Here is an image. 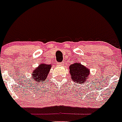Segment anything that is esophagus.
Masks as SVG:
<instances>
[{
	"label": "esophagus",
	"mask_w": 122,
	"mask_h": 122,
	"mask_svg": "<svg viewBox=\"0 0 122 122\" xmlns=\"http://www.w3.org/2000/svg\"><path fill=\"white\" fill-rule=\"evenodd\" d=\"M57 65H63V63H57Z\"/></svg>",
	"instance_id": "34e87169"
}]
</instances>
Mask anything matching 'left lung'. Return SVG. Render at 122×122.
Returning <instances> with one entry per match:
<instances>
[{
	"instance_id": "1",
	"label": "left lung",
	"mask_w": 122,
	"mask_h": 122,
	"mask_svg": "<svg viewBox=\"0 0 122 122\" xmlns=\"http://www.w3.org/2000/svg\"><path fill=\"white\" fill-rule=\"evenodd\" d=\"M71 79L76 83L81 84L86 82L90 78V70L88 68L79 63H75L69 67Z\"/></svg>"
}]
</instances>
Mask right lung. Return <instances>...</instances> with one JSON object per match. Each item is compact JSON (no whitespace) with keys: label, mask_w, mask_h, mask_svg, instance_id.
<instances>
[{"label":"right lung","mask_w":122,"mask_h":122,"mask_svg":"<svg viewBox=\"0 0 122 122\" xmlns=\"http://www.w3.org/2000/svg\"><path fill=\"white\" fill-rule=\"evenodd\" d=\"M52 65H47L45 63H41L40 65L33 70L32 74V79L36 82H40L41 81H45L46 77L50 72Z\"/></svg>","instance_id":"1"}]
</instances>
